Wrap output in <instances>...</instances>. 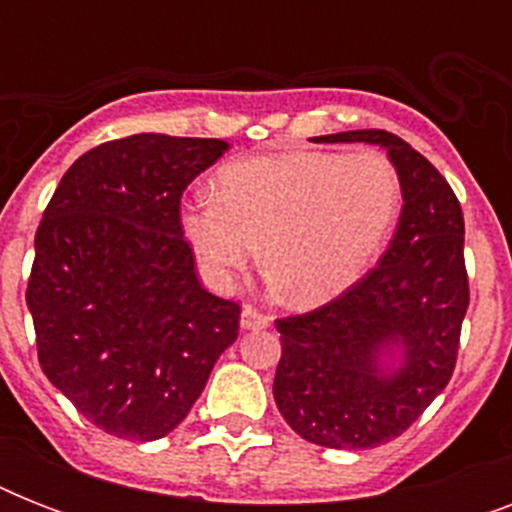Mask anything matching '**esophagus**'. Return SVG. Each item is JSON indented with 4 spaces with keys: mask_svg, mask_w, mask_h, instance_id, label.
Returning a JSON list of instances; mask_svg holds the SVG:
<instances>
[{
    "mask_svg": "<svg viewBox=\"0 0 512 512\" xmlns=\"http://www.w3.org/2000/svg\"><path fill=\"white\" fill-rule=\"evenodd\" d=\"M268 324H271V316L257 311L255 305H244V311H241V329H265Z\"/></svg>",
    "mask_w": 512,
    "mask_h": 512,
    "instance_id": "1",
    "label": "esophagus"
}]
</instances>
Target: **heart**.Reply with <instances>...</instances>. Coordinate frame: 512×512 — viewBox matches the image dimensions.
I'll return each instance as SVG.
<instances>
[{"label":"heart","mask_w":512,"mask_h":512,"mask_svg":"<svg viewBox=\"0 0 512 512\" xmlns=\"http://www.w3.org/2000/svg\"><path fill=\"white\" fill-rule=\"evenodd\" d=\"M217 196L183 209V236L217 284L260 257L300 305L327 303L356 284L396 223L401 183L377 151H287L217 172Z\"/></svg>","instance_id":"obj_1"}]
</instances>
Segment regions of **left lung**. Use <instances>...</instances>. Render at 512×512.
Returning a JSON list of instances; mask_svg holds the SVG:
<instances>
[{"label": "left lung", "instance_id": "left-lung-1", "mask_svg": "<svg viewBox=\"0 0 512 512\" xmlns=\"http://www.w3.org/2000/svg\"><path fill=\"white\" fill-rule=\"evenodd\" d=\"M313 140L385 148L404 209L372 271L316 311L276 319L281 361L273 398L305 441L374 449L401 436L452 380L470 305L465 217L446 177L393 132ZM393 341L405 345V366L382 375L379 356Z\"/></svg>", "mask_w": 512, "mask_h": 512}]
</instances>
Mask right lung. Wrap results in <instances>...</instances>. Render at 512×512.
<instances>
[{
  "instance_id": "add662e5",
  "label": "right lung",
  "mask_w": 512,
  "mask_h": 512,
  "mask_svg": "<svg viewBox=\"0 0 512 512\" xmlns=\"http://www.w3.org/2000/svg\"><path fill=\"white\" fill-rule=\"evenodd\" d=\"M225 140L130 135L76 159L34 239L26 303L47 380L116 438L185 420L239 335L241 305L193 271L180 199Z\"/></svg>"
}]
</instances>
